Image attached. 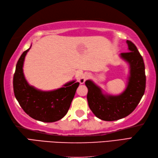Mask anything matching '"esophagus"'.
<instances>
[{
	"label": "esophagus",
	"mask_w": 158,
	"mask_h": 158,
	"mask_svg": "<svg viewBox=\"0 0 158 158\" xmlns=\"http://www.w3.org/2000/svg\"><path fill=\"white\" fill-rule=\"evenodd\" d=\"M91 77V74L89 73H85L83 74V75L80 77L79 81V83H81V84H83V83H84V82L86 81L87 79L90 78Z\"/></svg>",
	"instance_id": "esophagus-1"
}]
</instances>
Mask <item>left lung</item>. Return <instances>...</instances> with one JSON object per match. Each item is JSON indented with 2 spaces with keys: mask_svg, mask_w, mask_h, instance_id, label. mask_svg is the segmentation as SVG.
Instances as JSON below:
<instances>
[{
  "mask_svg": "<svg viewBox=\"0 0 158 158\" xmlns=\"http://www.w3.org/2000/svg\"><path fill=\"white\" fill-rule=\"evenodd\" d=\"M128 52L120 53L121 58L129 65V75L125 90L119 95L104 94L91 80H87V99L92 113L104 121L122 119L136 109L145 90L146 76L143 57L132 42L126 41Z\"/></svg>",
  "mask_w": 158,
  "mask_h": 158,
  "instance_id": "left-lung-1",
  "label": "left lung"
}]
</instances>
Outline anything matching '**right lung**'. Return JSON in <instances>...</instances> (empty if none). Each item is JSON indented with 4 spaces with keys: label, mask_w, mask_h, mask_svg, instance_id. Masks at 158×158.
<instances>
[{
    "label": "right lung",
    "mask_w": 158,
    "mask_h": 158,
    "mask_svg": "<svg viewBox=\"0 0 158 158\" xmlns=\"http://www.w3.org/2000/svg\"><path fill=\"white\" fill-rule=\"evenodd\" d=\"M31 48L23 52L16 64L13 81L15 96L32 118L43 122H57L68 112L79 83L73 80L52 91H42L30 85L24 77L23 66Z\"/></svg>",
    "instance_id": "1"
}]
</instances>
